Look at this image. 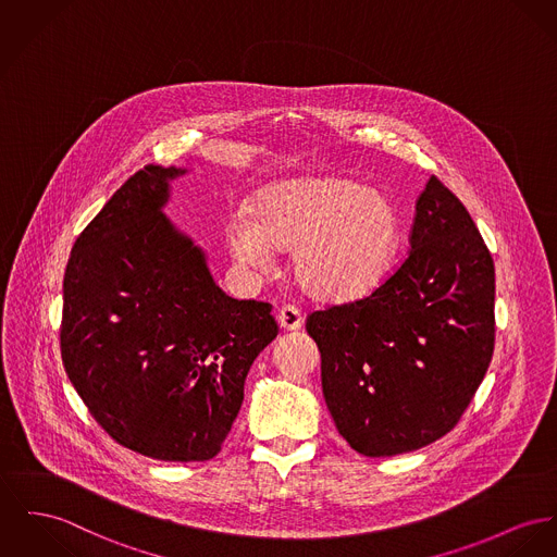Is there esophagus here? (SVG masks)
<instances>
[{"mask_svg": "<svg viewBox=\"0 0 557 557\" xmlns=\"http://www.w3.org/2000/svg\"><path fill=\"white\" fill-rule=\"evenodd\" d=\"M277 322L284 331H299L302 326V313L295 305H284L277 313Z\"/></svg>", "mask_w": 557, "mask_h": 557, "instance_id": "esophagus-1", "label": "esophagus"}]
</instances>
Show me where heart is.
Here are the masks:
<instances>
[{
  "label": "heart",
  "mask_w": 557,
  "mask_h": 557,
  "mask_svg": "<svg viewBox=\"0 0 557 557\" xmlns=\"http://www.w3.org/2000/svg\"><path fill=\"white\" fill-rule=\"evenodd\" d=\"M226 246L264 269L273 250H293L300 288L324 302L364 299L382 286L398 250V218L384 195L342 177H305L260 193L226 222Z\"/></svg>",
  "instance_id": "1"
}]
</instances>
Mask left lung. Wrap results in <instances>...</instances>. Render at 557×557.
<instances>
[{
	"instance_id": "obj_1",
	"label": "left lung",
	"mask_w": 557,
	"mask_h": 557,
	"mask_svg": "<svg viewBox=\"0 0 557 557\" xmlns=\"http://www.w3.org/2000/svg\"><path fill=\"white\" fill-rule=\"evenodd\" d=\"M411 250L364 299L311 311L322 392L362 456L420 449L454 429L492 362L494 260L462 201L430 175Z\"/></svg>"
}]
</instances>
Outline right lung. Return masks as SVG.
<instances>
[{
  "label": "right lung",
  "instance_id": "1",
  "mask_svg": "<svg viewBox=\"0 0 557 557\" xmlns=\"http://www.w3.org/2000/svg\"><path fill=\"white\" fill-rule=\"evenodd\" d=\"M182 170L133 173L78 235L63 277L61 358L95 422L165 462L214 458L258 354L271 305L226 297L203 252L161 208Z\"/></svg>",
  "mask_w": 557,
  "mask_h": 557
}]
</instances>
